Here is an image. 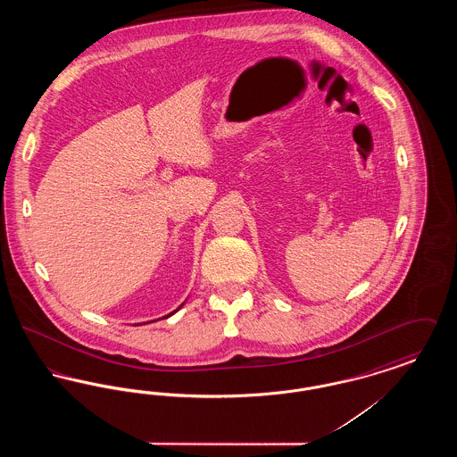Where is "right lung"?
I'll return each instance as SVG.
<instances>
[{
	"label": "right lung",
	"mask_w": 457,
	"mask_h": 457,
	"mask_svg": "<svg viewBox=\"0 0 457 457\" xmlns=\"http://www.w3.org/2000/svg\"><path fill=\"white\" fill-rule=\"evenodd\" d=\"M183 304H185V303H181V306H183ZM181 306H178V310H179V308H181ZM178 310H174L173 313H176V312H178ZM173 313H170V315H166V317H162V319H168V317H171V315H173Z\"/></svg>",
	"instance_id": "1"
}]
</instances>
